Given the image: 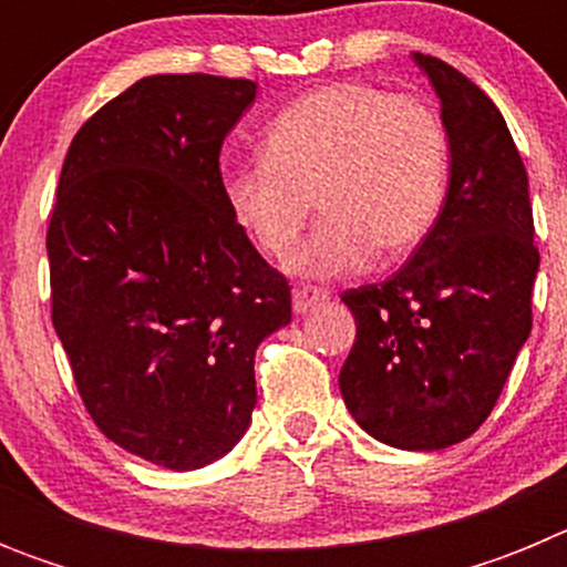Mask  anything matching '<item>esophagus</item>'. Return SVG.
Returning a JSON list of instances; mask_svg holds the SVG:
<instances>
[{"label": "esophagus", "mask_w": 567, "mask_h": 567, "mask_svg": "<svg viewBox=\"0 0 567 567\" xmlns=\"http://www.w3.org/2000/svg\"><path fill=\"white\" fill-rule=\"evenodd\" d=\"M329 292L320 287H309V284H300V287L292 289V309L295 312H307L309 307L320 303V300H327Z\"/></svg>", "instance_id": "34e87169"}]
</instances>
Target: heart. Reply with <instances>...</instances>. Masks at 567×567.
<instances>
[{"mask_svg":"<svg viewBox=\"0 0 567 567\" xmlns=\"http://www.w3.org/2000/svg\"><path fill=\"white\" fill-rule=\"evenodd\" d=\"M449 169V133L432 104L340 82L280 110L258 162L227 169L221 189L235 224L272 258L292 249L318 202L323 221L287 267L338 278L363 269L374 252H412L437 224Z\"/></svg>","mask_w":567,"mask_h":567,"instance_id":"b5f03b06","label":"heart"}]
</instances>
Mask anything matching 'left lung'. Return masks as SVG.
Segmentation results:
<instances>
[{
    "instance_id": "8db88e82",
    "label": "left lung",
    "mask_w": 567,
    "mask_h": 567,
    "mask_svg": "<svg viewBox=\"0 0 567 567\" xmlns=\"http://www.w3.org/2000/svg\"><path fill=\"white\" fill-rule=\"evenodd\" d=\"M452 178L437 224L383 284L340 295L358 334L340 394L365 432L434 452L477 432L530 334L539 269L528 175L497 104L437 56Z\"/></svg>"
}]
</instances>
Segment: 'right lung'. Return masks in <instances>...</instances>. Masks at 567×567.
Returning a JSON list of instances; mask_svg holds the SVG:
<instances>
[{"mask_svg":"<svg viewBox=\"0 0 567 567\" xmlns=\"http://www.w3.org/2000/svg\"><path fill=\"white\" fill-rule=\"evenodd\" d=\"M252 79L135 82L79 127L48 224L50 318L104 437L155 465L224 457L255 409V349L292 320L221 189Z\"/></svg>","mask_w":567,"mask_h":567,"instance_id":"right-lung-1","label":"right lung"}]
</instances>
